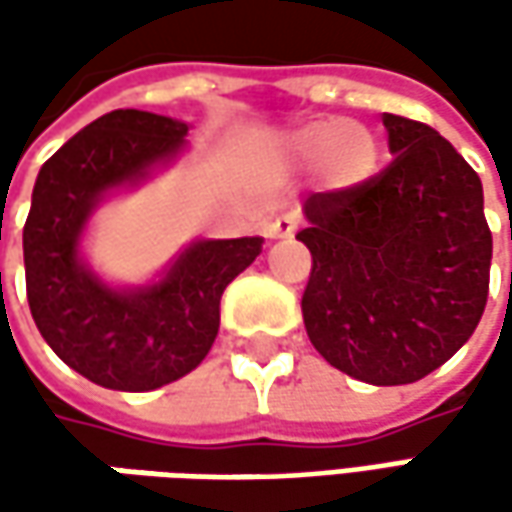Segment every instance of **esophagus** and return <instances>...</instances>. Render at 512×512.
I'll return each instance as SVG.
<instances>
[{
	"label": "esophagus",
	"instance_id": "1",
	"mask_svg": "<svg viewBox=\"0 0 512 512\" xmlns=\"http://www.w3.org/2000/svg\"><path fill=\"white\" fill-rule=\"evenodd\" d=\"M296 227H299V216L290 210V213H279L270 225H267V236L270 239H287V236H293L296 233Z\"/></svg>",
	"mask_w": 512,
	"mask_h": 512
}]
</instances>
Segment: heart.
I'll list each match as a JSON object with an SVG mask.
<instances>
[{
  "label": "heart",
  "mask_w": 512,
  "mask_h": 512,
  "mask_svg": "<svg viewBox=\"0 0 512 512\" xmlns=\"http://www.w3.org/2000/svg\"><path fill=\"white\" fill-rule=\"evenodd\" d=\"M293 150L307 165H322L330 187H356L373 176L379 165V145L373 133L353 122L330 119L293 136Z\"/></svg>",
  "instance_id": "b5f03b06"
}]
</instances>
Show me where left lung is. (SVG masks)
I'll return each mask as SVG.
<instances>
[{
  "mask_svg": "<svg viewBox=\"0 0 512 512\" xmlns=\"http://www.w3.org/2000/svg\"><path fill=\"white\" fill-rule=\"evenodd\" d=\"M393 162L356 187L313 193L302 319L313 347L367 384L442 367L482 319L493 233L479 173L424 122L384 113Z\"/></svg>",
  "mask_w": 512,
  "mask_h": 512,
  "instance_id": "obj_1",
  "label": "left lung"
}]
</instances>
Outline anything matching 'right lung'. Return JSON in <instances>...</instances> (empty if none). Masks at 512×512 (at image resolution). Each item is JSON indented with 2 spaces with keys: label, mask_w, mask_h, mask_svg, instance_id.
Masks as SVG:
<instances>
[{
  "label": "right lung",
  "mask_w": 512,
  "mask_h": 512,
  "mask_svg": "<svg viewBox=\"0 0 512 512\" xmlns=\"http://www.w3.org/2000/svg\"><path fill=\"white\" fill-rule=\"evenodd\" d=\"M187 125L148 110H110L50 156L33 187L25 247L30 316L62 362L93 384L145 393L202 362L219 333L225 287L262 239L196 242L153 287L110 290L79 262L90 210L110 187L139 182L185 145Z\"/></svg>",
  "instance_id": "add662e5"
}]
</instances>
